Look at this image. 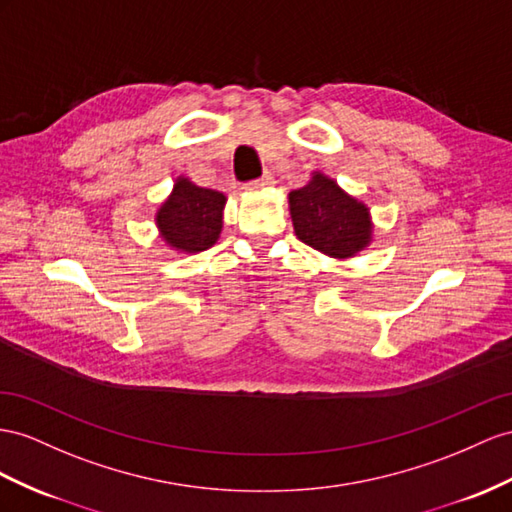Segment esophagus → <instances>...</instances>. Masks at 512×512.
<instances>
[{
  "mask_svg": "<svg viewBox=\"0 0 512 512\" xmlns=\"http://www.w3.org/2000/svg\"><path fill=\"white\" fill-rule=\"evenodd\" d=\"M270 183H272V175H270V173H264V175H261L259 179H255V181H248L246 188H248V190H259V188L270 186Z\"/></svg>",
  "mask_w": 512,
  "mask_h": 512,
  "instance_id": "esophagus-1",
  "label": "esophagus"
}]
</instances>
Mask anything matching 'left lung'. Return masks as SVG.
Instances as JSON below:
<instances>
[{
  "instance_id": "1",
  "label": "left lung",
  "mask_w": 512,
  "mask_h": 512,
  "mask_svg": "<svg viewBox=\"0 0 512 512\" xmlns=\"http://www.w3.org/2000/svg\"><path fill=\"white\" fill-rule=\"evenodd\" d=\"M290 214L300 242L331 257H352L372 240L370 209L322 173L290 192Z\"/></svg>"
}]
</instances>
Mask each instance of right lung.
Segmentation results:
<instances>
[{"label": "right lung", "mask_w": 512, "mask_h": 512, "mask_svg": "<svg viewBox=\"0 0 512 512\" xmlns=\"http://www.w3.org/2000/svg\"><path fill=\"white\" fill-rule=\"evenodd\" d=\"M225 201L222 192L199 188L190 179L179 177L155 216L164 242L183 253H199L214 246L222 229Z\"/></svg>", "instance_id": "add662e5"}]
</instances>
